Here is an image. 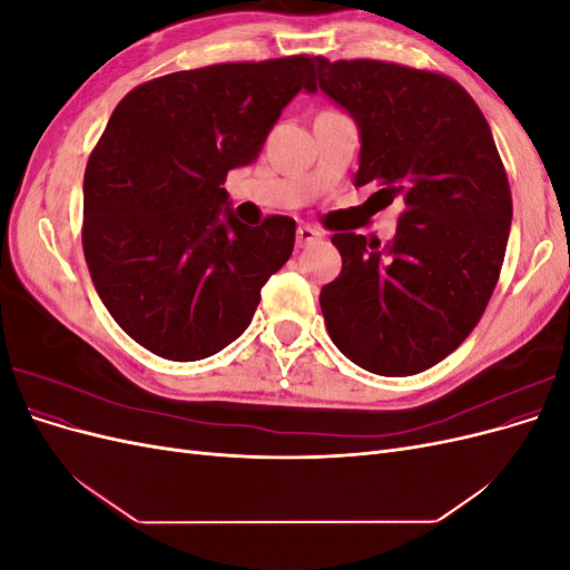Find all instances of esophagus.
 Returning <instances> with one entry per match:
<instances>
[{"mask_svg": "<svg viewBox=\"0 0 570 570\" xmlns=\"http://www.w3.org/2000/svg\"><path fill=\"white\" fill-rule=\"evenodd\" d=\"M321 235H323V233L316 230L314 226H299V228H297V247H306V245L316 243V239H318Z\"/></svg>", "mask_w": 570, "mask_h": 570, "instance_id": "obj_1", "label": "esophagus"}]
</instances>
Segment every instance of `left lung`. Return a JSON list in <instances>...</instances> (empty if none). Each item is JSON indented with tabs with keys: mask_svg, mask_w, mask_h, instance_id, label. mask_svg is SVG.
Returning a JSON list of instances; mask_svg holds the SVG:
<instances>
[{
	"mask_svg": "<svg viewBox=\"0 0 570 570\" xmlns=\"http://www.w3.org/2000/svg\"><path fill=\"white\" fill-rule=\"evenodd\" d=\"M318 88L356 120L354 185L404 204L390 245L333 235L342 273L321 289L335 347L375 375L421 373L471 335L511 230V189L485 116L452 78L390 61L316 59Z\"/></svg>",
	"mask_w": 570,
	"mask_h": 570,
	"instance_id": "1",
	"label": "left lung"
}]
</instances>
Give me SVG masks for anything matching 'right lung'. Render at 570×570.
<instances>
[{"label":"right lung","instance_id":"right-lung-1","mask_svg":"<svg viewBox=\"0 0 570 570\" xmlns=\"http://www.w3.org/2000/svg\"><path fill=\"white\" fill-rule=\"evenodd\" d=\"M312 57L235 61L137 85L118 101L82 183V252L114 321L151 354L206 358L247 331L295 247V220L239 223L228 170L256 161Z\"/></svg>","mask_w":570,"mask_h":570}]
</instances>
